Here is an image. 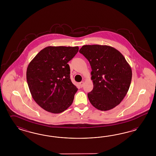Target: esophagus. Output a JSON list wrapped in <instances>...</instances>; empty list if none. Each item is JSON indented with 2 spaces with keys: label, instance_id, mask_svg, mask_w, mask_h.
Returning <instances> with one entry per match:
<instances>
[{
  "label": "esophagus",
  "instance_id": "obj_1",
  "mask_svg": "<svg viewBox=\"0 0 156 156\" xmlns=\"http://www.w3.org/2000/svg\"><path fill=\"white\" fill-rule=\"evenodd\" d=\"M83 85H84V82H83V81L80 82V86L81 87H83Z\"/></svg>",
  "mask_w": 156,
  "mask_h": 156
}]
</instances>
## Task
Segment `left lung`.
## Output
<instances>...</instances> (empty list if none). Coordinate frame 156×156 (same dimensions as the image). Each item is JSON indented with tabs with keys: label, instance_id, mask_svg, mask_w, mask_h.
I'll return each mask as SVG.
<instances>
[{
	"label": "left lung",
	"instance_id": "1",
	"mask_svg": "<svg viewBox=\"0 0 156 156\" xmlns=\"http://www.w3.org/2000/svg\"><path fill=\"white\" fill-rule=\"evenodd\" d=\"M79 52L89 61L93 89L88 93L90 103L102 111L113 109L127 94L132 71L122 54L107 45H84Z\"/></svg>",
	"mask_w": 156,
	"mask_h": 156
}]
</instances>
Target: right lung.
Returning a JSON list of instances; mask_svg holds the SVG:
<instances>
[{
	"label": "right lung",
	"mask_w": 156,
	"mask_h": 156,
	"mask_svg": "<svg viewBox=\"0 0 156 156\" xmlns=\"http://www.w3.org/2000/svg\"><path fill=\"white\" fill-rule=\"evenodd\" d=\"M79 47L48 46L29 63L26 78L34 100L48 112L58 114L71 106L78 89L71 82L67 63Z\"/></svg>",
	"instance_id": "add662e5"
}]
</instances>
